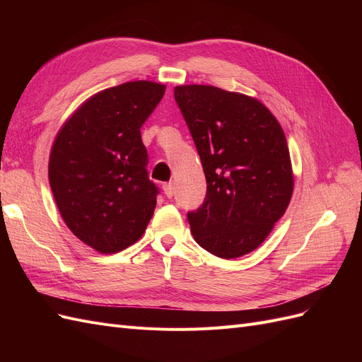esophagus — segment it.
<instances>
[{"instance_id":"1","label":"esophagus","mask_w":362,"mask_h":362,"mask_svg":"<svg viewBox=\"0 0 362 362\" xmlns=\"http://www.w3.org/2000/svg\"><path fill=\"white\" fill-rule=\"evenodd\" d=\"M163 190H164V194L168 196V198H172L173 193H175V189H173V184L172 182H166L163 185Z\"/></svg>"}]
</instances>
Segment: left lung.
Instances as JSON below:
<instances>
[{"instance_id":"1","label":"left lung","mask_w":362,"mask_h":362,"mask_svg":"<svg viewBox=\"0 0 362 362\" xmlns=\"http://www.w3.org/2000/svg\"><path fill=\"white\" fill-rule=\"evenodd\" d=\"M206 180L202 206L189 213L201 247L221 258L255 250L290 204L294 177L287 139L269 108L214 86L175 87Z\"/></svg>"}]
</instances>
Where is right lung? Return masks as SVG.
<instances>
[{"label": "right lung", "instance_id": "obj_1", "mask_svg": "<svg viewBox=\"0 0 362 362\" xmlns=\"http://www.w3.org/2000/svg\"><path fill=\"white\" fill-rule=\"evenodd\" d=\"M166 90L128 81L92 95L54 139L49 185L72 234L100 254H116L144 235L157 205L140 128Z\"/></svg>", "mask_w": 362, "mask_h": 362}]
</instances>
